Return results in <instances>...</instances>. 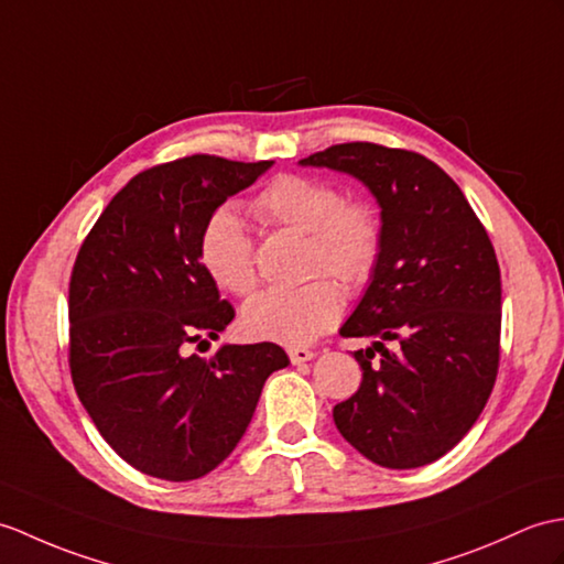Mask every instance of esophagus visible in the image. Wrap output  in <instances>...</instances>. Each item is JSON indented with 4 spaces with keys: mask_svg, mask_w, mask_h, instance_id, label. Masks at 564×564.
I'll list each match as a JSON object with an SVG mask.
<instances>
[{
    "mask_svg": "<svg viewBox=\"0 0 564 564\" xmlns=\"http://www.w3.org/2000/svg\"><path fill=\"white\" fill-rule=\"evenodd\" d=\"M288 358H291L293 365H303V362L314 358V352L310 348H300L297 346V348H288Z\"/></svg>",
    "mask_w": 564,
    "mask_h": 564,
    "instance_id": "esophagus-1",
    "label": "esophagus"
}]
</instances>
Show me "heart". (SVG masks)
<instances>
[{"label":"heart","instance_id":"obj_1","mask_svg":"<svg viewBox=\"0 0 564 564\" xmlns=\"http://www.w3.org/2000/svg\"><path fill=\"white\" fill-rule=\"evenodd\" d=\"M254 216L264 226L307 232V276L332 273L356 293L375 276L384 250V228L377 208L362 199H344L322 177L283 173L257 192ZM202 267L220 288L247 295L257 285L254 242L232 206H218L199 230ZM344 297L332 279H312L295 288H267L242 310V329L259 341L305 346L329 332L341 317Z\"/></svg>","mask_w":564,"mask_h":564}]
</instances>
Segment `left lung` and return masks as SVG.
<instances>
[{
    "label": "left lung",
    "instance_id": "left-lung-1",
    "mask_svg": "<svg viewBox=\"0 0 564 564\" xmlns=\"http://www.w3.org/2000/svg\"><path fill=\"white\" fill-rule=\"evenodd\" d=\"M300 163L358 177L382 206V259L341 326L375 344L352 352L362 382L334 405V423L384 468L437 462L474 427L500 368L502 281L488 230L415 151L350 141Z\"/></svg>",
    "mask_w": 564,
    "mask_h": 564
}]
</instances>
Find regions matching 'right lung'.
Segmentation results:
<instances>
[{"instance_id": "right-lung-1", "label": "right lung", "mask_w": 564, "mask_h": 564, "mask_svg": "<svg viewBox=\"0 0 564 564\" xmlns=\"http://www.w3.org/2000/svg\"><path fill=\"white\" fill-rule=\"evenodd\" d=\"M271 167L196 153L153 165L112 196L76 254L69 281L72 382L102 440L163 480L206 476L238 447L276 344L189 352L232 322L202 267L206 216Z\"/></svg>"}]
</instances>
